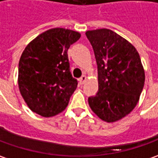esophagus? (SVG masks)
Instances as JSON below:
<instances>
[{"label":"esophagus","mask_w":158,"mask_h":158,"mask_svg":"<svg viewBox=\"0 0 158 158\" xmlns=\"http://www.w3.org/2000/svg\"><path fill=\"white\" fill-rule=\"evenodd\" d=\"M85 80H86V76L85 75H83L80 79H79V83L81 85H83L85 82Z\"/></svg>","instance_id":"34e87169"}]
</instances>
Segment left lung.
Returning <instances> with one entry per match:
<instances>
[{"instance_id":"8db88e82","label":"left lung","mask_w":158,"mask_h":158,"mask_svg":"<svg viewBox=\"0 0 158 158\" xmlns=\"http://www.w3.org/2000/svg\"><path fill=\"white\" fill-rule=\"evenodd\" d=\"M85 35L94 52L99 83L88 103L102 121L114 123L136 106L145 81L143 66L136 49L113 30H88Z\"/></svg>"}]
</instances>
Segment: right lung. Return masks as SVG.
<instances>
[{"mask_svg": "<svg viewBox=\"0 0 158 158\" xmlns=\"http://www.w3.org/2000/svg\"><path fill=\"white\" fill-rule=\"evenodd\" d=\"M79 37L77 31L54 28L26 46L19 61L18 85L31 111L52 117L67 106L78 85L70 72L67 51Z\"/></svg>", "mask_w": 158, "mask_h": 158, "instance_id": "1", "label": "right lung"}]
</instances>
